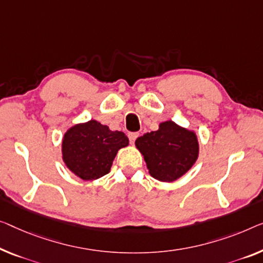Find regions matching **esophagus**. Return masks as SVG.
<instances>
[{"label":"esophagus","instance_id":"esophagus-1","mask_svg":"<svg viewBox=\"0 0 263 263\" xmlns=\"http://www.w3.org/2000/svg\"><path fill=\"white\" fill-rule=\"evenodd\" d=\"M127 136H128V139H130V143H131V144H135L136 139L138 138L139 133H138V132H130Z\"/></svg>","mask_w":263,"mask_h":263}]
</instances>
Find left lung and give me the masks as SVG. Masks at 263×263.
Masks as SVG:
<instances>
[{
  "label": "left lung",
  "mask_w": 263,
  "mask_h": 263,
  "mask_svg": "<svg viewBox=\"0 0 263 263\" xmlns=\"http://www.w3.org/2000/svg\"><path fill=\"white\" fill-rule=\"evenodd\" d=\"M136 146L144 155L150 175L160 182L178 179L198 157L195 133L171 120L160 124L159 130L137 138Z\"/></svg>",
  "instance_id": "obj_1"
}]
</instances>
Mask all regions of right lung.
Masks as SVG:
<instances>
[{
	"mask_svg": "<svg viewBox=\"0 0 263 263\" xmlns=\"http://www.w3.org/2000/svg\"><path fill=\"white\" fill-rule=\"evenodd\" d=\"M128 145L124 132L89 120L70 127L62 140V158L68 169L84 181L100 178L111 170L119 148Z\"/></svg>",
	"mask_w": 263,
	"mask_h": 263,
	"instance_id": "right-lung-1",
	"label": "right lung"
}]
</instances>
